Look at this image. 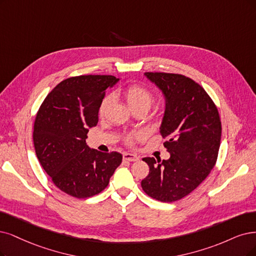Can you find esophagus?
I'll list each match as a JSON object with an SVG mask.
<instances>
[{"label": "esophagus", "mask_w": 256, "mask_h": 256, "mask_svg": "<svg viewBox=\"0 0 256 256\" xmlns=\"http://www.w3.org/2000/svg\"><path fill=\"white\" fill-rule=\"evenodd\" d=\"M139 158L136 155L133 154H130V153H124L123 154V160H126V162H137Z\"/></svg>", "instance_id": "34e87169"}]
</instances>
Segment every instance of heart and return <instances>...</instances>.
Returning a JSON list of instances; mask_svg holds the SVG:
<instances>
[{
    "mask_svg": "<svg viewBox=\"0 0 256 256\" xmlns=\"http://www.w3.org/2000/svg\"><path fill=\"white\" fill-rule=\"evenodd\" d=\"M123 96H124L130 108L134 112L136 110H146L148 112L150 108L152 106V104L155 101V94L150 88L144 86L141 84H132L128 86L124 90H123ZM112 101V98L110 94L104 97L99 106V114L103 115L106 112L108 106ZM135 138V135L130 134L124 137V142L128 144H130L133 142Z\"/></svg>",
    "mask_w": 256,
    "mask_h": 256,
    "instance_id": "heart-1",
    "label": "heart"
}]
</instances>
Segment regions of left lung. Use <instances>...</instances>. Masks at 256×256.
<instances>
[{"mask_svg":"<svg viewBox=\"0 0 256 256\" xmlns=\"http://www.w3.org/2000/svg\"><path fill=\"white\" fill-rule=\"evenodd\" d=\"M162 90L166 112L160 128L168 160L146 157L148 175L142 190L156 200L173 202L193 192L216 164L222 121L215 103L202 85L180 74L146 72Z\"/></svg>","mask_w":256,"mask_h":256,"instance_id":"left-lung-1","label":"left lung"}]
</instances>
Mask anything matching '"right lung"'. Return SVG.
Listing matches in <instances>:
<instances>
[{
  "label": "right lung",
  "mask_w": 256,
  "mask_h": 256,
  "mask_svg": "<svg viewBox=\"0 0 256 256\" xmlns=\"http://www.w3.org/2000/svg\"><path fill=\"white\" fill-rule=\"evenodd\" d=\"M118 80L110 74L65 79L47 94L36 112V155L54 184L72 197L102 192L122 162L120 153L90 150L85 141L88 128L98 123L106 90Z\"/></svg>",
  "instance_id": "1"
}]
</instances>
